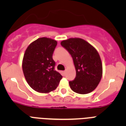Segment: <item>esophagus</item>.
<instances>
[{"label":"esophagus","instance_id":"esophagus-1","mask_svg":"<svg viewBox=\"0 0 126 126\" xmlns=\"http://www.w3.org/2000/svg\"><path fill=\"white\" fill-rule=\"evenodd\" d=\"M62 73H63V74H64V75H65V74H66V71H64Z\"/></svg>","mask_w":126,"mask_h":126}]
</instances>
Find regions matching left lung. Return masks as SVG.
Wrapping results in <instances>:
<instances>
[{"label":"left lung","mask_w":126,"mask_h":126,"mask_svg":"<svg viewBox=\"0 0 126 126\" xmlns=\"http://www.w3.org/2000/svg\"><path fill=\"white\" fill-rule=\"evenodd\" d=\"M61 45L68 51L74 62L76 78L69 82L71 90L87 94L96 88L102 76V64L96 49L81 38H69Z\"/></svg>","instance_id":"left-lung-1"}]
</instances>
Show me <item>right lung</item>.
Returning <instances> with one entry per match:
<instances>
[{
	"mask_svg": "<svg viewBox=\"0 0 126 126\" xmlns=\"http://www.w3.org/2000/svg\"><path fill=\"white\" fill-rule=\"evenodd\" d=\"M57 41L40 38L32 42L26 50L23 61V71L30 87L39 93H49L55 90L62 76L55 70L52 55Z\"/></svg>",
	"mask_w": 126,
	"mask_h": 126,
	"instance_id": "1",
	"label": "right lung"
}]
</instances>
